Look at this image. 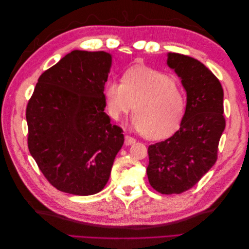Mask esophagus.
<instances>
[{"label":"esophagus","instance_id":"1","mask_svg":"<svg viewBox=\"0 0 249 249\" xmlns=\"http://www.w3.org/2000/svg\"><path fill=\"white\" fill-rule=\"evenodd\" d=\"M135 142H136V140L133 138V137L125 136V144L126 145H131V144H134Z\"/></svg>","mask_w":249,"mask_h":249}]
</instances>
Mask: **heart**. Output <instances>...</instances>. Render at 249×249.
<instances>
[{"label":"heart","instance_id":"b5f03b06","mask_svg":"<svg viewBox=\"0 0 249 249\" xmlns=\"http://www.w3.org/2000/svg\"><path fill=\"white\" fill-rule=\"evenodd\" d=\"M105 99L115 121L134 109L131 126L149 139L172 135L185 112L184 93L176 80L168 73L141 65L126 71L122 81L106 83Z\"/></svg>","mask_w":249,"mask_h":249}]
</instances>
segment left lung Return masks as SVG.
Wrapping results in <instances>:
<instances>
[{
	"mask_svg": "<svg viewBox=\"0 0 249 249\" xmlns=\"http://www.w3.org/2000/svg\"><path fill=\"white\" fill-rule=\"evenodd\" d=\"M167 55L186 92V109L177 133L149 146L146 174L153 188L171 195L192 188L214 166L226 121L224 91L214 73L194 57Z\"/></svg>",
	"mask_w": 249,
	"mask_h": 249,
	"instance_id": "1",
	"label": "left lung"
}]
</instances>
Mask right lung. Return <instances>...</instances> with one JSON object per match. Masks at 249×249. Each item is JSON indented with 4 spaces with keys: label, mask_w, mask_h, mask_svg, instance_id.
Returning <instances> with one entry per match:
<instances>
[{
    "label": "right lung",
    "mask_w": 249,
    "mask_h": 249,
    "mask_svg": "<svg viewBox=\"0 0 249 249\" xmlns=\"http://www.w3.org/2000/svg\"><path fill=\"white\" fill-rule=\"evenodd\" d=\"M112 55L73 50L37 82L26 107L28 145L52 186L67 194L99 193L124 143L105 112Z\"/></svg>",
    "instance_id": "right-lung-1"
}]
</instances>
